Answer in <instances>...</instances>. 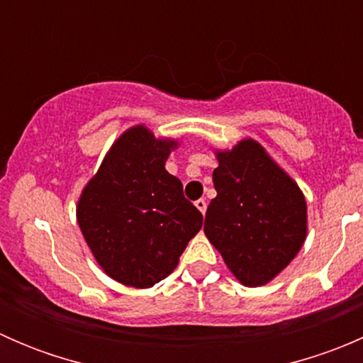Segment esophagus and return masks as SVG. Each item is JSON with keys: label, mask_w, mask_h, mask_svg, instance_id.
Listing matches in <instances>:
<instances>
[{"label": "esophagus", "mask_w": 363, "mask_h": 363, "mask_svg": "<svg viewBox=\"0 0 363 363\" xmlns=\"http://www.w3.org/2000/svg\"><path fill=\"white\" fill-rule=\"evenodd\" d=\"M195 205H196V208H199L200 212H202V214H205V211H207V202H205L203 199H200V200H196L195 202Z\"/></svg>", "instance_id": "esophagus-1"}]
</instances>
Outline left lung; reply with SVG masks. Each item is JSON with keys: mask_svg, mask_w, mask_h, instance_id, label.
<instances>
[{"mask_svg": "<svg viewBox=\"0 0 363 363\" xmlns=\"http://www.w3.org/2000/svg\"><path fill=\"white\" fill-rule=\"evenodd\" d=\"M218 196L205 214L203 232L240 284L276 279L302 250L307 203L295 179L255 138L214 149Z\"/></svg>", "mask_w": 363, "mask_h": 363, "instance_id": "1", "label": "left lung"}]
</instances>
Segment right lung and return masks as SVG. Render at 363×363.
<instances>
[{
  "mask_svg": "<svg viewBox=\"0 0 363 363\" xmlns=\"http://www.w3.org/2000/svg\"><path fill=\"white\" fill-rule=\"evenodd\" d=\"M177 138L156 137L135 124L116 138L77 202V223L108 277L152 288L170 276L202 228V214L164 170Z\"/></svg>",
  "mask_w": 363,
  "mask_h": 363,
  "instance_id": "add662e5",
  "label": "right lung"
}]
</instances>
